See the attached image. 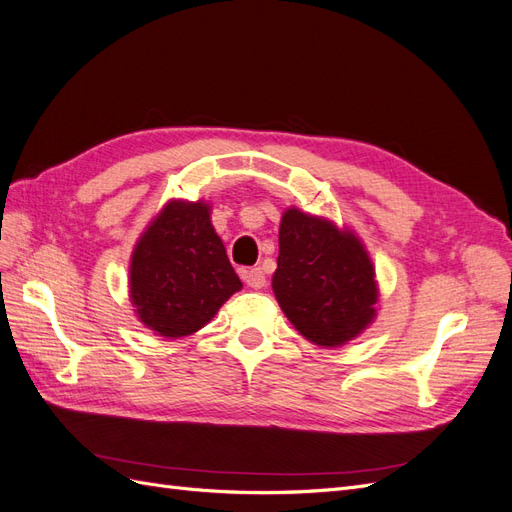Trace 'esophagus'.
Masks as SVG:
<instances>
[{
    "label": "esophagus",
    "instance_id": "esophagus-1",
    "mask_svg": "<svg viewBox=\"0 0 512 512\" xmlns=\"http://www.w3.org/2000/svg\"><path fill=\"white\" fill-rule=\"evenodd\" d=\"M243 282L250 286V288H262L267 284V277H265V271H262L260 267H254V269H247V271H243Z\"/></svg>",
    "mask_w": 512,
    "mask_h": 512
}]
</instances>
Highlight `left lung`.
Here are the masks:
<instances>
[{
    "label": "left lung",
    "instance_id": "obj_1",
    "mask_svg": "<svg viewBox=\"0 0 512 512\" xmlns=\"http://www.w3.org/2000/svg\"><path fill=\"white\" fill-rule=\"evenodd\" d=\"M273 292L286 318L318 346H342L376 316L374 267L352 232L299 209L280 226Z\"/></svg>",
    "mask_w": 512,
    "mask_h": 512
}]
</instances>
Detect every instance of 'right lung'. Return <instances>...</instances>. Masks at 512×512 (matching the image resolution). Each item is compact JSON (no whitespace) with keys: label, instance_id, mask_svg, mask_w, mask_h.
Returning a JSON list of instances; mask_svg holds the SVG:
<instances>
[{"label":"right lung","instance_id":"right-lung-1","mask_svg":"<svg viewBox=\"0 0 512 512\" xmlns=\"http://www.w3.org/2000/svg\"><path fill=\"white\" fill-rule=\"evenodd\" d=\"M241 290L205 203L173 200L138 241L130 265V297L145 327L183 337L215 316Z\"/></svg>","mask_w":512,"mask_h":512}]
</instances>
